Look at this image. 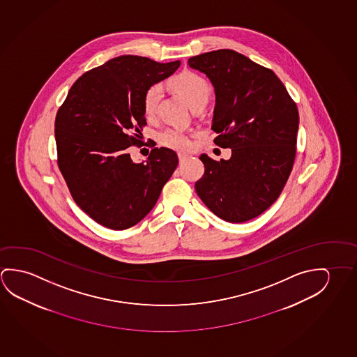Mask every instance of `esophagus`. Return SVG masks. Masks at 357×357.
I'll use <instances>...</instances> for the list:
<instances>
[{
	"label": "esophagus",
	"instance_id": "1",
	"mask_svg": "<svg viewBox=\"0 0 357 357\" xmlns=\"http://www.w3.org/2000/svg\"><path fill=\"white\" fill-rule=\"evenodd\" d=\"M190 156L188 155H186V153H178V160H180V162H185L187 159H188Z\"/></svg>",
	"mask_w": 357,
	"mask_h": 357
}]
</instances>
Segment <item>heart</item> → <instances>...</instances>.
<instances>
[{"label":"heart","mask_w":357,"mask_h":357,"mask_svg":"<svg viewBox=\"0 0 357 357\" xmlns=\"http://www.w3.org/2000/svg\"><path fill=\"white\" fill-rule=\"evenodd\" d=\"M171 91L181 96L190 108L193 109L199 105H204L210 98L211 88L208 82L204 79L201 74L192 70H183L181 73L176 74L169 80ZM161 96V88L159 84L147 86L146 91L142 96V112L145 116H153L156 107L159 104ZM161 145L177 150L185 151L190 146L188 136L181 130L176 129H165L160 131L158 135Z\"/></svg>","instance_id":"heart-1"}]
</instances>
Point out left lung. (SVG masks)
Segmentation results:
<instances>
[{"mask_svg":"<svg viewBox=\"0 0 357 357\" xmlns=\"http://www.w3.org/2000/svg\"><path fill=\"white\" fill-rule=\"evenodd\" d=\"M215 86V144L232 156L220 162L202 153L204 174L195 190L222 220L242 223L261 215L283 191L296 155L299 113L272 69L232 50L188 59Z\"/></svg>","mask_w":357,"mask_h":357,"instance_id":"1","label":"left lung"}]
</instances>
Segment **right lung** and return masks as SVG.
<instances>
[{"label":"right lung","instance_id":"add662e5","mask_svg":"<svg viewBox=\"0 0 357 357\" xmlns=\"http://www.w3.org/2000/svg\"><path fill=\"white\" fill-rule=\"evenodd\" d=\"M180 61L120 56L85 72L69 89L54 123L58 167L74 202L99 225L123 231L153 210L178 159L153 147L135 164L131 146L146 125L142 96L170 77Z\"/></svg>","mask_w":357,"mask_h":357}]
</instances>
